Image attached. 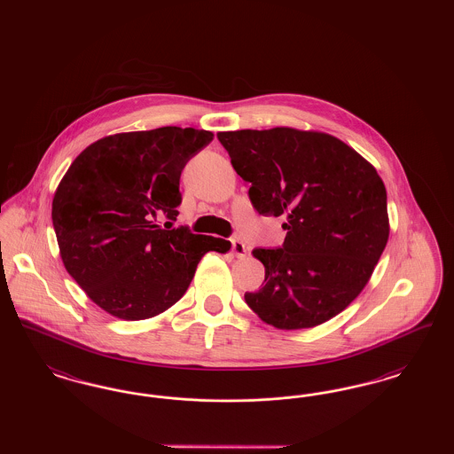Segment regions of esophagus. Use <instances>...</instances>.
Returning <instances> with one entry per match:
<instances>
[{
    "instance_id": "1",
    "label": "esophagus",
    "mask_w": 454,
    "mask_h": 454,
    "mask_svg": "<svg viewBox=\"0 0 454 454\" xmlns=\"http://www.w3.org/2000/svg\"><path fill=\"white\" fill-rule=\"evenodd\" d=\"M231 250H233V254L237 255L238 259H243L245 257V254H247V247H245V243L241 241V239H231Z\"/></svg>"
}]
</instances>
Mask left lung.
Wrapping results in <instances>:
<instances>
[{"label": "left lung", "mask_w": 454, "mask_h": 454, "mask_svg": "<svg viewBox=\"0 0 454 454\" xmlns=\"http://www.w3.org/2000/svg\"><path fill=\"white\" fill-rule=\"evenodd\" d=\"M263 216L286 217L279 248H255L263 287L245 301L265 324L311 328L364 289L388 241L387 189L371 163L340 139L274 128L217 132Z\"/></svg>", "instance_id": "left-lung-1"}]
</instances>
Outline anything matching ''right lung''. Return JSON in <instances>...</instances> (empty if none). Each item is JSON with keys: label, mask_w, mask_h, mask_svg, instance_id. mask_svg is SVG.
Segmentation results:
<instances>
[{"label": "right lung", "mask_w": 454, "mask_h": 454, "mask_svg": "<svg viewBox=\"0 0 454 454\" xmlns=\"http://www.w3.org/2000/svg\"><path fill=\"white\" fill-rule=\"evenodd\" d=\"M213 132L160 128L98 139L67 168L52 200V224L69 276L122 320H146L178 301L207 252L231 243L194 235L176 221L180 175Z\"/></svg>", "instance_id": "right-lung-1"}]
</instances>
